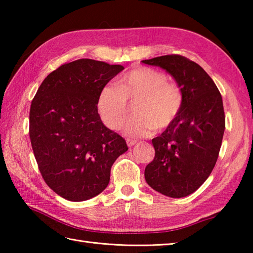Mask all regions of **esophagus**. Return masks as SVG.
Wrapping results in <instances>:
<instances>
[{"instance_id": "obj_1", "label": "esophagus", "mask_w": 253, "mask_h": 253, "mask_svg": "<svg viewBox=\"0 0 253 253\" xmlns=\"http://www.w3.org/2000/svg\"><path fill=\"white\" fill-rule=\"evenodd\" d=\"M126 142H127V146L129 147V148L133 147V146H135V144L137 143V141H136V140H132V139H127Z\"/></svg>"}]
</instances>
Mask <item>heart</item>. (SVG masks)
<instances>
[{"label": "heart", "instance_id": "heart-1", "mask_svg": "<svg viewBox=\"0 0 253 253\" xmlns=\"http://www.w3.org/2000/svg\"><path fill=\"white\" fill-rule=\"evenodd\" d=\"M135 101V117L127 123L124 132L130 138H140L171 125L184 104V94L158 69L133 68L118 78L115 85L106 84L100 90L96 109L102 123L111 130H118L128 115L127 103Z\"/></svg>", "mask_w": 253, "mask_h": 253}]
</instances>
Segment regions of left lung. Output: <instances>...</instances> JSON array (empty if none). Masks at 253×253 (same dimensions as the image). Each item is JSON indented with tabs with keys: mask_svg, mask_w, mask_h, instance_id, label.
I'll list each match as a JSON object with an SVG mask.
<instances>
[{
	"mask_svg": "<svg viewBox=\"0 0 253 253\" xmlns=\"http://www.w3.org/2000/svg\"><path fill=\"white\" fill-rule=\"evenodd\" d=\"M165 69L184 94L178 116L152 139L155 155L144 170L148 185L171 198L191 195L215 166L225 130L222 95L197 63L178 54L144 60Z\"/></svg>",
	"mask_w": 253,
	"mask_h": 253,
	"instance_id": "8db88e82",
	"label": "left lung"
}]
</instances>
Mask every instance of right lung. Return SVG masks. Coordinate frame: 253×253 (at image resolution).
<instances>
[{
    "label": "right lung",
    "instance_id": "right-lung-1",
    "mask_svg": "<svg viewBox=\"0 0 253 253\" xmlns=\"http://www.w3.org/2000/svg\"><path fill=\"white\" fill-rule=\"evenodd\" d=\"M122 65L82 58L46 76L31 102L29 136L42 178L69 201L103 191L111 168L128 147L104 126L96 109L100 90Z\"/></svg>",
    "mask_w": 253,
    "mask_h": 253
}]
</instances>
